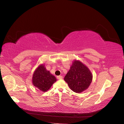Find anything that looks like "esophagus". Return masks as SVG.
Wrapping results in <instances>:
<instances>
[{
	"instance_id": "obj_1",
	"label": "esophagus",
	"mask_w": 124,
	"mask_h": 124,
	"mask_svg": "<svg viewBox=\"0 0 124 124\" xmlns=\"http://www.w3.org/2000/svg\"><path fill=\"white\" fill-rule=\"evenodd\" d=\"M57 78L58 79H63L62 76H58L57 77Z\"/></svg>"
}]
</instances>
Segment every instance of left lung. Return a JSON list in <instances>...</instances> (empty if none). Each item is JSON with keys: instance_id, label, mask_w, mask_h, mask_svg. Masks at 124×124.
I'll list each match as a JSON object with an SVG mask.
<instances>
[{"instance_id": "obj_1", "label": "left lung", "mask_w": 124, "mask_h": 124, "mask_svg": "<svg viewBox=\"0 0 124 124\" xmlns=\"http://www.w3.org/2000/svg\"><path fill=\"white\" fill-rule=\"evenodd\" d=\"M92 78L88 67L79 60H74L64 79L70 90L80 93L88 89Z\"/></svg>"}]
</instances>
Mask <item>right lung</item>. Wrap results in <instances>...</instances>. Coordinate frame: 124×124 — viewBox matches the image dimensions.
<instances>
[{
    "instance_id": "add662e5",
    "label": "right lung",
    "mask_w": 124,
    "mask_h": 124,
    "mask_svg": "<svg viewBox=\"0 0 124 124\" xmlns=\"http://www.w3.org/2000/svg\"><path fill=\"white\" fill-rule=\"evenodd\" d=\"M56 81L57 79L46 69L44 64L39 65L34 70L32 79L33 85L43 92L48 90Z\"/></svg>"
}]
</instances>
